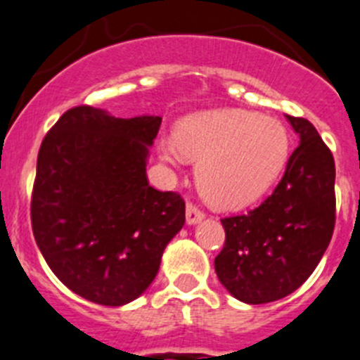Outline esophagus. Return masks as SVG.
Returning <instances> with one entry per match:
<instances>
[{
  "label": "esophagus",
  "instance_id": "esophagus-1",
  "mask_svg": "<svg viewBox=\"0 0 360 360\" xmlns=\"http://www.w3.org/2000/svg\"><path fill=\"white\" fill-rule=\"evenodd\" d=\"M204 212L197 207L195 204H188L186 205V223L188 225H195V223L202 221L204 219Z\"/></svg>",
  "mask_w": 360,
  "mask_h": 360
}]
</instances>
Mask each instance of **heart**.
<instances>
[{"label": "heart", "mask_w": 360, "mask_h": 360, "mask_svg": "<svg viewBox=\"0 0 360 360\" xmlns=\"http://www.w3.org/2000/svg\"><path fill=\"white\" fill-rule=\"evenodd\" d=\"M165 162H198L197 186L218 209H243L262 197L285 169L290 137L273 117L239 109L198 112L181 121L174 139H160Z\"/></svg>", "instance_id": "obj_1"}]
</instances>
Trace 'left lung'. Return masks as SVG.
Wrapping results in <instances>:
<instances>
[{
    "label": "left lung",
    "mask_w": 360,
    "mask_h": 360,
    "mask_svg": "<svg viewBox=\"0 0 360 360\" xmlns=\"http://www.w3.org/2000/svg\"><path fill=\"white\" fill-rule=\"evenodd\" d=\"M299 146L274 191L246 214L223 218L225 244L214 258L218 280L246 304L297 290L326 253L336 221L330 149L304 117L287 116Z\"/></svg>",
    "instance_id": "obj_1"
}]
</instances>
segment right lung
I'll use <instances>...</instances> for the list:
<instances>
[{
    "mask_svg": "<svg viewBox=\"0 0 360 360\" xmlns=\"http://www.w3.org/2000/svg\"><path fill=\"white\" fill-rule=\"evenodd\" d=\"M160 116L130 120L89 105L66 110L37 160L31 225L52 273L87 301L123 306L148 290L184 225V200L149 186Z\"/></svg>",
    "mask_w": 360,
    "mask_h": 360,
    "instance_id": "1",
    "label": "right lung"
}]
</instances>
